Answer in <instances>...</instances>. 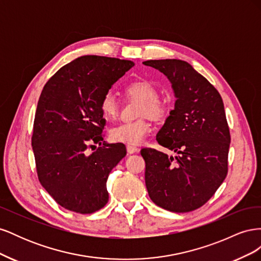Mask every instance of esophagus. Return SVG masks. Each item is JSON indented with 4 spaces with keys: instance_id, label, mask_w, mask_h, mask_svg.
I'll return each instance as SVG.
<instances>
[{
    "instance_id": "34e87169",
    "label": "esophagus",
    "mask_w": 261,
    "mask_h": 261,
    "mask_svg": "<svg viewBox=\"0 0 261 261\" xmlns=\"http://www.w3.org/2000/svg\"><path fill=\"white\" fill-rule=\"evenodd\" d=\"M126 149H127V152H128L129 154H132V153H135V152H137L138 150H139L137 147H135V146H132V145H128L127 147H126Z\"/></svg>"
}]
</instances>
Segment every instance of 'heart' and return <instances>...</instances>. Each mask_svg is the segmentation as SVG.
I'll use <instances>...</instances> for the list:
<instances>
[{
    "mask_svg": "<svg viewBox=\"0 0 261 261\" xmlns=\"http://www.w3.org/2000/svg\"><path fill=\"white\" fill-rule=\"evenodd\" d=\"M125 92L129 97L141 102L139 115H147L153 120H162L170 110V100L167 97L158 96L155 85L147 80H136L125 87ZM99 107L102 114L112 118L117 114V103L113 94L107 92L101 97ZM152 129L151 123L147 118L134 122H123L110 129V138L115 143L139 145Z\"/></svg>",
    "mask_w": 261,
    "mask_h": 261,
    "instance_id": "obj_1",
    "label": "heart"
}]
</instances>
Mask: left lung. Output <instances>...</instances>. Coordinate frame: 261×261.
Here are the masks:
<instances>
[{"instance_id":"obj_1","label":"left lung","mask_w":261,"mask_h":261,"mask_svg":"<svg viewBox=\"0 0 261 261\" xmlns=\"http://www.w3.org/2000/svg\"><path fill=\"white\" fill-rule=\"evenodd\" d=\"M172 84L175 108L156 134L161 146L176 156L141 149L145 181L151 200L165 210L189 212L203 206L227 174L230 129L218 90L180 60H149Z\"/></svg>"}]
</instances>
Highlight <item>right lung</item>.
Returning a JSON list of instances; mask_svg holds the SVG:
<instances>
[{
	"label": "right lung",
	"instance_id": "1",
	"mask_svg": "<svg viewBox=\"0 0 261 261\" xmlns=\"http://www.w3.org/2000/svg\"><path fill=\"white\" fill-rule=\"evenodd\" d=\"M134 63L84 55L64 65L43 87L31 137L38 178L60 206L92 213L109 200L110 172L126 155L121 144H106L99 102ZM99 143L88 155L86 148Z\"/></svg>",
	"mask_w": 261,
	"mask_h": 261
}]
</instances>
